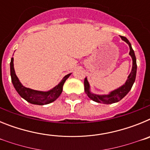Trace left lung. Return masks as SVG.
Listing matches in <instances>:
<instances>
[{"label":"left lung","instance_id":"obj_1","mask_svg":"<svg viewBox=\"0 0 150 150\" xmlns=\"http://www.w3.org/2000/svg\"><path fill=\"white\" fill-rule=\"evenodd\" d=\"M122 40L125 42H126L129 46L130 48V52L129 55L132 56V61H133V65H132V70L131 74L128 76V79H127L126 83L123 85L122 86L120 87L117 89L112 91L110 92V94L107 95H94V94L91 93L89 91V84L88 83L86 78H85L84 80V87H85V91L86 95L90 99L98 103H103L105 104H110L116 103V102L120 101V100L124 98L127 94L129 92V91L132 89V87L133 86L134 83L135 81V78H136V74H137V62H136V57L134 55V52L133 49L132 47V45L128 41V40L126 38H125L123 36H120Z\"/></svg>","mask_w":150,"mask_h":150}]
</instances>
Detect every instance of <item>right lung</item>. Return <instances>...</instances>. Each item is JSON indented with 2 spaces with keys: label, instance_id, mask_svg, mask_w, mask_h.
<instances>
[{
  "label": "right lung",
  "instance_id": "1",
  "mask_svg": "<svg viewBox=\"0 0 150 150\" xmlns=\"http://www.w3.org/2000/svg\"><path fill=\"white\" fill-rule=\"evenodd\" d=\"M10 75H11L12 83L14 86V88L22 98H23L25 100L30 104L44 105V104H48L53 102L60 96L62 92V89H63L64 83L66 81V79L70 76L71 74L66 75L58 86L48 91H37V90L30 89V88L23 86L16 75L14 67H13V58H12L11 62H10Z\"/></svg>",
  "mask_w": 150,
  "mask_h": 150
}]
</instances>
